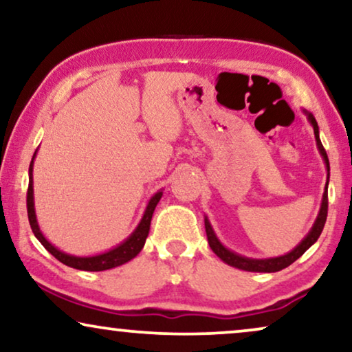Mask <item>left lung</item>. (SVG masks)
Returning a JSON list of instances; mask_svg holds the SVG:
<instances>
[{
	"label": "left lung",
	"mask_w": 352,
	"mask_h": 352,
	"mask_svg": "<svg viewBox=\"0 0 352 352\" xmlns=\"http://www.w3.org/2000/svg\"><path fill=\"white\" fill-rule=\"evenodd\" d=\"M302 113L306 115L307 122L311 123L312 129H314L317 151H319L322 160H324L325 170H327V182H325V187H324V195H322L320 208H319V213H317V218L314 221V224H312L309 232L305 235V239H302L301 242L292 250V252H288L285 254H280V256H274V258H248V256H243V254L235 253L230 248L226 247V245L218 239V235H216L213 226H211L210 219H208V216L205 214V230H206V237H208L210 248L213 250V253L221 259V261L229 264V266L242 269V271H248V272H277V271H282V269L290 266L292 263H295L296 259L300 258L307 248H311L312 245L317 242L319 235L322 234V229H324L325 221H327V210H329L330 163H329V157H327L325 148L320 142L319 124H317L314 115L306 112V110H302Z\"/></svg>",
	"instance_id": "1"
}]
</instances>
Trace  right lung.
I'll return each mask as SVG.
<instances>
[{
	"mask_svg": "<svg viewBox=\"0 0 352 352\" xmlns=\"http://www.w3.org/2000/svg\"><path fill=\"white\" fill-rule=\"evenodd\" d=\"M36 152L33 153L30 168H28V192H27V211H28V221H30L32 230L35 234V237L40 240L43 247L50 252L56 259H59L60 263H64L65 266L80 269V271H91V272H99V271H107V269H113L122 266V264L131 261L133 258L138 256V253L141 252L146 239L148 235V229H151V221L152 214L155 211V206L160 201L163 195V189L157 190L155 194L151 197V200L147 201L146 210L136 229L128 235L123 242H120L117 247L107 250V252L91 254V256H75V254L65 253L54 247L50 240L45 237V234L41 232L40 224L36 219V211H35V195H33V162H35Z\"/></svg>",
	"mask_w": 352,
	"mask_h": 352,
	"instance_id": "obj_1",
	"label": "right lung"
}]
</instances>
